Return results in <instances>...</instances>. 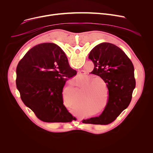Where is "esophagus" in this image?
<instances>
[{
    "label": "esophagus",
    "instance_id": "obj_1",
    "mask_svg": "<svg viewBox=\"0 0 153 153\" xmlns=\"http://www.w3.org/2000/svg\"><path fill=\"white\" fill-rule=\"evenodd\" d=\"M78 74H79V73H78Z\"/></svg>",
    "mask_w": 153,
    "mask_h": 153
}]
</instances>
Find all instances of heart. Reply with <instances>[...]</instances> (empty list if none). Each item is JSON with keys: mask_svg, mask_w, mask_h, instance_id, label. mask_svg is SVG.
Here are the masks:
<instances>
[{"mask_svg": "<svg viewBox=\"0 0 153 153\" xmlns=\"http://www.w3.org/2000/svg\"><path fill=\"white\" fill-rule=\"evenodd\" d=\"M92 79H89L87 80V82H89V81L92 80ZM97 80H93V81H92L91 82H89V83H88V84L85 85V89H86V88H90L91 86H92L93 85H94L95 83H97ZM94 88V90L93 89V91H94V92H95V91H97V89H96V88Z\"/></svg>", "mask_w": 153, "mask_h": 153, "instance_id": "1", "label": "heart"}]
</instances>
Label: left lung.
<instances>
[{
  "mask_svg": "<svg viewBox=\"0 0 153 153\" xmlns=\"http://www.w3.org/2000/svg\"><path fill=\"white\" fill-rule=\"evenodd\" d=\"M94 64L91 72L100 76L108 90L107 105L99 117L83 120L84 123L108 125L126 108L131 100L136 85L134 67L126 54L116 45L102 43L90 52Z\"/></svg>",
  "mask_w": 153,
  "mask_h": 153,
  "instance_id": "left-lung-1",
  "label": "left lung"
}]
</instances>
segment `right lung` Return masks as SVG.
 Masks as SVG:
<instances>
[{
    "instance_id": "1",
    "label": "right lung",
    "mask_w": 153,
    "mask_h": 153,
    "mask_svg": "<svg viewBox=\"0 0 153 153\" xmlns=\"http://www.w3.org/2000/svg\"><path fill=\"white\" fill-rule=\"evenodd\" d=\"M76 74L59 46L42 43L32 48L19 61L16 85L24 104L40 120L71 122L76 118L63 104L62 92L66 80Z\"/></svg>"
}]
</instances>
